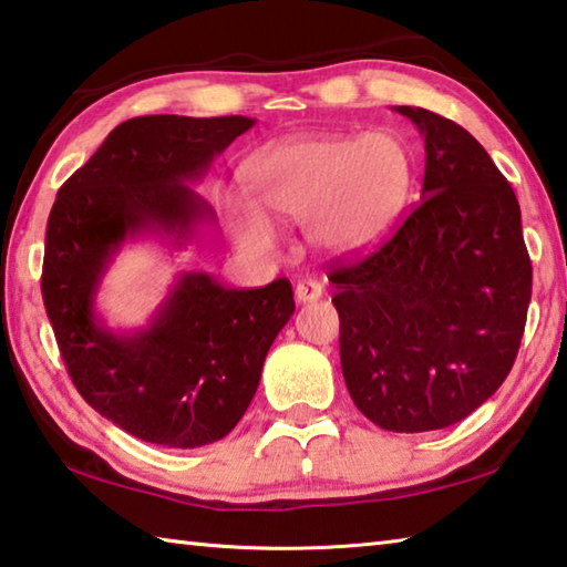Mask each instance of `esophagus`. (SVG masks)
Listing matches in <instances>:
<instances>
[{
    "label": "esophagus",
    "mask_w": 567,
    "mask_h": 567,
    "mask_svg": "<svg viewBox=\"0 0 567 567\" xmlns=\"http://www.w3.org/2000/svg\"><path fill=\"white\" fill-rule=\"evenodd\" d=\"M296 301L299 303H311V301H319L323 296V286L316 281V278H301L299 284H296Z\"/></svg>",
    "instance_id": "obj_1"
}]
</instances>
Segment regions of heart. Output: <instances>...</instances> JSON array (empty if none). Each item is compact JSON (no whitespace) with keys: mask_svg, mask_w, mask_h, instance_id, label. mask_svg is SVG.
<instances>
[{"mask_svg":"<svg viewBox=\"0 0 567 567\" xmlns=\"http://www.w3.org/2000/svg\"><path fill=\"white\" fill-rule=\"evenodd\" d=\"M413 174L411 148L393 132L296 134L248 158L246 182L259 204L228 194L224 214L248 251L276 246L278 231L266 207L286 221H303L321 251L353 256L389 231L409 202Z\"/></svg>","mask_w":567,"mask_h":567,"instance_id":"obj_1","label":"heart"}]
</instances>
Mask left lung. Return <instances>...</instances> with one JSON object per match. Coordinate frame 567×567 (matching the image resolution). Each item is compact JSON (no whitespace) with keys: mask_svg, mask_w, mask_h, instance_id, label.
<instances>
[{"mask_svg":"<svg viewBox=\"0 0 567 567\" xmlns=\"http://www.w3.org/2000/svg\"><path fill=\"white\" fill-rule=\"evenodd\" d=\"M425 138L421 204L361 261L333 268L341 369L365 419L423 433L501 389L533 289L520 206L488 152L451 118L399 106Z\"/></svg>","mask_w":567,"mask_h":567,"instance_id":"8db88e82","label":"left lung"}]
</instances>
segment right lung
Masks as SVG:
<instances>
[{
    "label": "right lung",
    "instance_id": "right-lung-1",
    "mask_svg": "<svg viewBox=\"0 0 567 567\" xmlns=\"http://www.w3.org/2000/svg\"><path fill=\"white\" fill-rule=\"evenodd\" d=\"M254 124L128 118L66 178L49 214L42 296L66 371L96 413L146 443L198 449L231 433L293 316L286 278L228 289L204 271L178 274L144 329L112 331L96 313L99 284L126 241L158 236L184 248L214 224L188 184Z\"/></svg>",
    "mask_w": 567,
    "mask_h": 567
}]
</instances>
